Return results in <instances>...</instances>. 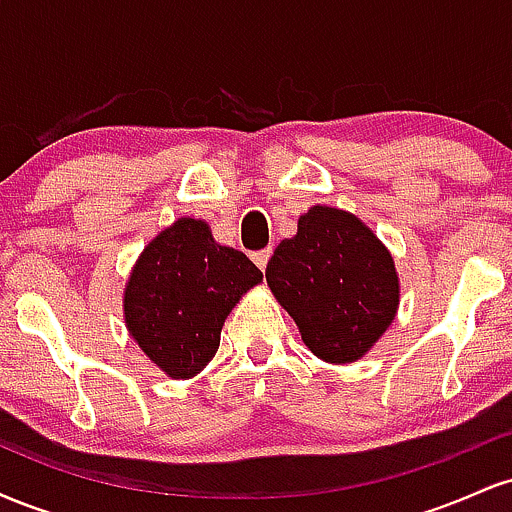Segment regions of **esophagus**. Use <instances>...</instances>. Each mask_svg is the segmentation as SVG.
Returning <instances> with one entry per match:
<instances>
[{
	"label": "esophagus",
	"mask_w": 512,
	"mask_h": 512,
	"mask_svg": "<svg viewBox=\"0 0 512 512\" xmlns=\"http://www.w3.org/2000/svg\"><path fill=\"white\" fill-rule=\"evenodd\" d=\"M269 257H272V248H264V250L252 252V260H255V264L262 269V272H264V269H267Z\"/></svg>",
	"instance_id": "obj_1"
}]
</instances>
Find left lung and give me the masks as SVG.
I'll list each match as a JSON object with an SVG mask.
<instances>
[{
	"label": "left lung",
	"instance_id": "left-lung-1",
	"mask_svg": "<svg viewBox=\"0 0 512 512\" xmlns=\"http://www.w3.org/2000/svg\"><path fill=\"white\" fill-rule=\"evenodd\" d=\"M267 284L296 320L303 342L330 363H351L395 320L399 284L385 245L356 216L313 207L281 240Z\"/></svg>",
	"mask_w": 512,
	"mask_h": 512
}]
</instances>
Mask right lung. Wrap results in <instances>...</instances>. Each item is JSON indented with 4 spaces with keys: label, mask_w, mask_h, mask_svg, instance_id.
Returning a JSON list of instances; mask_svg holds the SVG:
<instances>
[{
    "label": "right lung",
    "mask_w": 512,
    "mask_h": 512,
    "mask_svg": "<svg viewBox=\"0 0 512 512\" xmlns=\"http://www.w3.org/2000/svg\"><path fill=\"white\" fill-rule=\"evenodd\" d=\"M262 272L209 226L180 219L146 245L125 291L132 337L170 378H192L219 351L221 327Z\"/></svg>",
    "instance_id": "right-lung-1"
}]
</instances>
